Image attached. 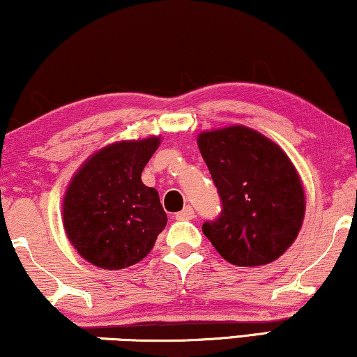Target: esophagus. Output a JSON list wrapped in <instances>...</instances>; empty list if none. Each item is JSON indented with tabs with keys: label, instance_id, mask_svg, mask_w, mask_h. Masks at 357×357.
Listing matches in <instances>:
<instances>
[{
	"label": "esophagus",
	"instance_id": "34e87169",
	"mask_svg": "<svg viewBox=\"0 0 357 357\" xmlns=\"http://www.w3.org/2000/svg\"><path fill=\"white\" fill-rule=\"evenodd\" d=\"M175 219L177 220H191L195 219V209L191 206H185V208L180 211V213L175 214Z\"/></svg>",
	"mask_w": 357,
	"mask_h": 357
}]
</instances>
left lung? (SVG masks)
<instances>
[{
  "label": "left lung",
  "mask_w": 357,
  "mask_h": 357,
  "mask_svg": "<svg viewBox=\"0 0 357 357\" xmlns=\"http://www.w3.org/2000/svg\"><path fill=\"white\" fill-rule=\"evenodd\" d=\"M220 198V214L203 231L217 252L240 267L264 266L296 238L304 219V191L280 146L259 132L235 126L198 137Z\"/></svg>",
  "instance_id": "obj_1"
}]
</instances>
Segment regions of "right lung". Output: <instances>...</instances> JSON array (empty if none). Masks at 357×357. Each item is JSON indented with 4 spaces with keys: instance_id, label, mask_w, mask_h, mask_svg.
Here are the masks:
<instances>
[{
    "instance_id": "add662e5",
    "label": "right lung",
    "mask_w": 357,
    "mask_h": 357,
    "mask_svg": "<svg viewBox=\"0 0 357 357\" xmlns=\"http://www.w3.org/2000/svg\"><path fill=\"white\" fill-rule=\"evenodd\" d=\"M158 146L156 137L109 144L72 178L63 204L64 229L93 266L116 271L137 264L166 227L158 191L142 182Z\"/></svg>"
}]
</instances>
